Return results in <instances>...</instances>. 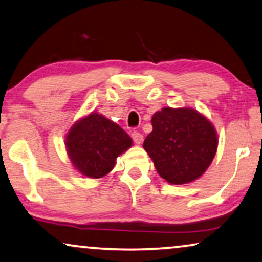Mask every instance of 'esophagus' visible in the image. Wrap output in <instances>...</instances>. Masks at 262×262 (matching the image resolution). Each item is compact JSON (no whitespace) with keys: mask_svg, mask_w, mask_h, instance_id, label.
<instances>
[{"mask_svg":"<svg viewBox=\"0 0 262 262\" xmlns=\"http://www.w3.org/2000/svg\"><path fill=\"white\" fill-rule=\"evenodd\" d=\"M131 137H132V139H134V142L136 143V144H141V143L143 142V135L138 131L132 132Z\"/></svg>","mask_w":262,"mask_h":262,"instance_id":"esophagus-1","label":"esophagus"}]
</instances>
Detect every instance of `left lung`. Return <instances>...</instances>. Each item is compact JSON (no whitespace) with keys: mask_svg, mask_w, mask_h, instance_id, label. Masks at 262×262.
<instances>
[{"mask_svg":"<svg viewBox=\"0 0 262 262\" xmlns=\"http://www.w3.org/2000/svg\"><path fill=\"white\" fill-rule=\"evenodd\" d=\"M152 131L143 148L161 178L173 185L194 181L212 162L217 135L212 124L192 108L164 107L152 116Z\"/></svg>","mask_w":262,"mask_h":262,"instance_id":"left-lung-1","label":"left lung"}]
</instances>
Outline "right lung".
Here are the masks:
<instances>
[{"mask_svg":"<svg viewBox=\"0 0 262 262\" xmlns=\"http://www.w3.org/2000/svg\"><path fill=\"white\" fill-rule=\"evenodd\" d=\"M71 163L88 178H102L113 169L116 159L132 145L126 132L99 113L78 120L66 139Z\"/></svg>","mask_w":262,"mask_h":262,"instance_id":"add662e5","label":"right lung"}]
</instances>
